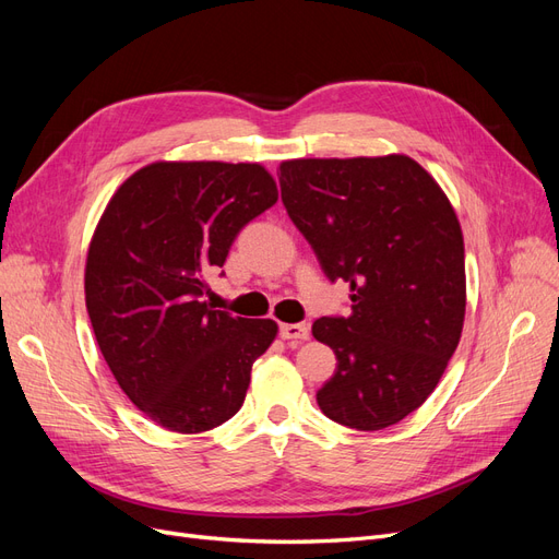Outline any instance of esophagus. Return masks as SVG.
Returning <instances> with one entry per match:
<instances>
[{
    "label": "esophagus",
    "mask_w": 559,
    "mask_h": 559,
    "mask_svg": "<svg viewBox=\"0 0 559 559\" xmlns=\"http://www.w3.org/2000/svg\"><path fill=\"white\" fill-rule=\"evenodd\" d=\"M280 335L284 341H308L310 337V326L308 324H282Z\"/></svg>",
    "instance_id": "obj_1"
}]
</instances>
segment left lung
I'll use <instances>...</instances> for the list:
<instances>
[{"label": "left lung", "instance_id": "left-lung-1", "mask_svg": "<svg viewBox=\"0 0 559 559\" xmlns=\"http://www.w3.org/2000/svg\"><path fill=\"white\" fill-rule=\"evenodd\" d=\"M280 189L324 275L352 292L347 317L312 324L337 359L319 408L349 429L392 427L429 399L462 337L464 238L450 200L401 154L284 160Z\"/></svg>", "mask_w": 559, "mask_h": 559}]
</instances>
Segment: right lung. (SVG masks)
<instances>
[{
	"instance_id": "1",
	"label": "right lung",
	"mask_w": 559,
	"mask_h": 559,
	"mask_svg": "<svg viewBox=\"0 0 559 559\" xmlns=\"http://www.w3.org/2000/svg\"><path fill=\"white\" fill-rule=\"evenodd\" d=\"M277 202L259 163H151L99 218L86 259V308L118 386L163 429L200 433L242 408L273 319L212 310L205 273Z\"/></svg>"
}]
</instances>
